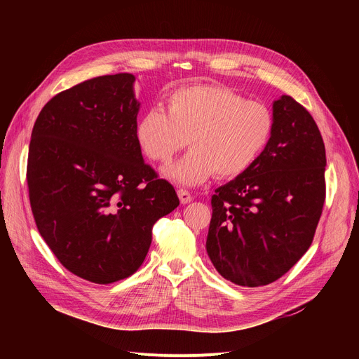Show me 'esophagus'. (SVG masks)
I'll list each match as a JSON object with an SVG mask.
<instances>
[{"instance_id": "1", "label": "esophagus", "mask_w": 359, "mask_h": 359, "mask_svg": "<svg viewBox=\"0 0 359 359\" xmlns=\"http://www.w3.org/2000/svg\"><path fill=\"white\" fill-rule=\"evenodd\" d=\"M177 196H179V199H180L182 203H189V202L194 201V196H192L189 192H187V191H184V189H179V191H177Z\"/></svg>"}]
</instances>
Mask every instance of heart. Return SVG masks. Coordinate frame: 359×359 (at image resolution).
Segmentation results:
<instances>
[{"mask_svg": "<svg viewBox=\"0 0 359 359\" xmlns=\"http://www.w3.org/2000/svg\"><path fill=\"white\" fill-rule=\"evenodd\" d=\"M273 126V113L265 103L244 100L225 87L196 84L170 93L165 111L147 110L135 137L148 158L163 163L189 141V153L163 173L175 183L196 186L215 173L224 179L243 175L268 145Z\"/></svg>", "mask_w": 359, "mask_h": 359, "instance_id": "1", "label": "heart"}]
</instances>
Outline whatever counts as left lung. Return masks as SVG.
<instances>
[{"label": "left lung", "mask_w": 359, "mask_h": 359, "mask_svg": "<svg viewBox=\"0 0 359 359\" xmlns=\"http://www.w3.org/2000/svg\"><path fill=\"white\" fill-rule=\"evenodd\" d=\"M272 113L265 149L211 201L206 253L240 287L268 285L303 257L326 198V151L314 119L290 96L275 100Z\"/></svg>", "instance_id": "obj_1"}]
</instances>
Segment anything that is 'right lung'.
<instances>
[{
  "instance_id": "add662e5",
  "label": "right lung",
  "mask_w": 359,
  "mask_h": 359,
  "mask_svg": "<svg viewBox=\"0 0 359 359\" xmlns=\"http://www.w3.org/2000/svg\"><path fill=\"white\" fill-rule=\"evenodd\" d=\"M132 74L103 75L52 97L29 147L32 212L62 265L94 284L134 273L157 219L179 206L145 164L135 137L141 103Z\"/></svg>"
}]
</instances>
